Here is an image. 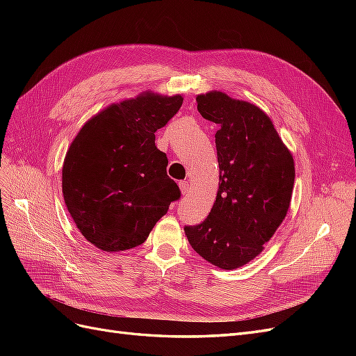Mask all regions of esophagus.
I'll return each instance as SVG.
<instances>
[{"instance_id":"34e87169","label":"esophagus","mask_w":356,"mask_h":356,"mask_svg":"<svg viewBox=\"0 0 356 356\" xmlns=\"http://www.w3.org/2000/svg\"><path fill=\"white\" fill-rule=\"evenodd\" d=\"M179 190H181L182 195H187V191H188V182H187V181H181V182H179Z\"/></svg>"}]
</instances>
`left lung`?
<instances>
[{
    "label": "left lung",
    "mask_w": 356,
    "mask_h": 356,
    "mask_svg": "<svg viewBox=\"0 0 356 356\" xmlns=\"http://www.w3.org/2000/svg\"><path fill=\"white\" fill-rule=\"evenodd\" d=\"M215 134L220 187L204 221L186 225L187 239L204 260L225 270L263 251L282 224L294 188V159L263 110L222 92L197 95Z\"/></svg>",
    "instance_id": "obj_1"
}]
</instances>
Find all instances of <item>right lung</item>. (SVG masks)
Listing matches in <instances>:
<instances>
[{"instance_id":"add662e5","label":"right lung","mask_w":356,"mask_h":356,"mask_svg":"<svg viewBox=\"0 0 356 356\" xmlns=\"http://www.w3.org/2000/svg\"><path fill=\"white\" fill-rule=\"evenodd\" d=\"M181 95L145 92L106 106L71 143L62 168V193L74 222L106 252L145 242L181 196L166 174L168 157L156 132L182 105Z\"/></svg>"}]
</instances>
